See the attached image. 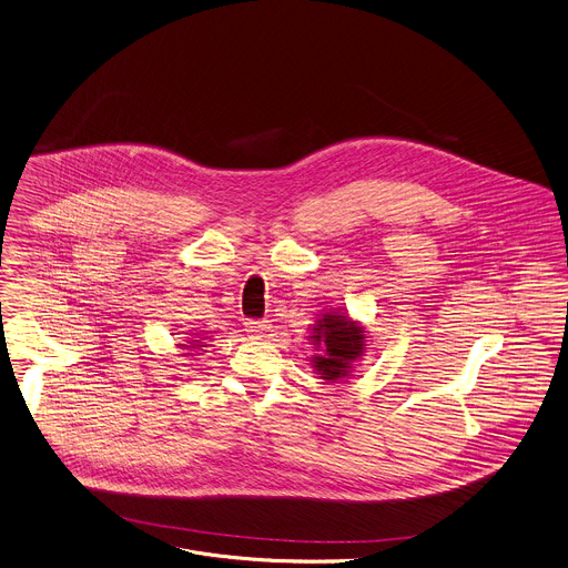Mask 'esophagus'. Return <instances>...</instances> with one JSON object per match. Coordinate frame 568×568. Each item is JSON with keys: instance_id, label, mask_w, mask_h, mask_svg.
<instances>
[{"instance_id": "obj_1", "label": "esophagus", "mask_w": 568, "mask_h": 568, "mask_svg": "<svg viewBox=\"0 0 568 568\" xmlns=\"http://www.w3.org/2000/svg\"><path fill=\"white\" fill-rule=\"evenodd\" d=\"M245 332H247L250 336L263 338V336L270 332V321H247V323H245Z\"/></svg>"}]
</instances>
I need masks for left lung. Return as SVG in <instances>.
Instances as JSON below:
<instances>
[{
    "mask_svg": "<svg viewBox=\"0 0 568 568\" xmlns=\"http://www.w3.org/2000/svg\"><path fill=\"white\" fill-rule=\"evenodd\" d=\"M310 329L307 338L316 352L312 356L316 374L327 383L349 376L354 363L365 352V327L352 321L345 312H325Z\"/></svg>",
    "mask_w": 568,
    "mask_h": 568,
    "instance_id": "left-lung-1",
    "label": "left lung"
}]
</instances>
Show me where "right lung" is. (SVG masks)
Wrapping results in <instances>:
<instances>
[{
  "mask_svg": "<svg viewBox=\"0 0 568 568\" xmlns=\"http://www.w3.org/2000/svg\"><path fill=\"white\" fill-rule=\"evenodd\" d=\"M205 338H207V336H203L201 341H192L190 345H181V347H185V349H187V347H192V349H194V347H207V345H203V341H205Z\"/></svg>",
  "mask_w": 568,
  "mask_h": 568,
  "instance_id": "1",
  "label": "right lung"
}]
</instances>
